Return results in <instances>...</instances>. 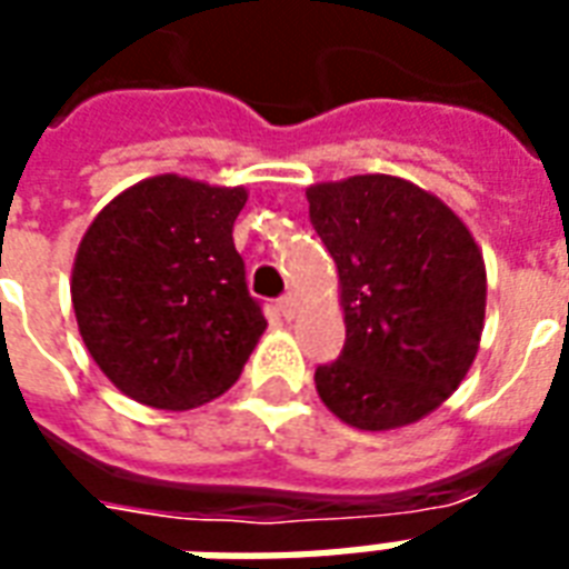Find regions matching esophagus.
I'll use <instances>...</instances> for the list:
<instances>
[{
	"instance_id": "1",
	"label": "esophagus",
	"mask_w": 569,
	"mask_h": 569,
	"mask_svg": "<svg viewBox=\"0 0 569 569\" xmlns=\"http://www.w3.org/2000/svg\"><path fill=\"white\" fill-rule=\"evenodd\" d=\"M280 313H283V319H289V322H292V319L298 317V296H292V292H289V296L280 298Z\"/></svg>"
}]
</instances>
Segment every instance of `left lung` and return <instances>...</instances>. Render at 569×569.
<instances>
[{"label":"left lung","mask_w":569,"mask_h":569,"mask_svg":"<svg viewBox=\"0 0 569 569\" xmlns=\"http://www.w3.org/2000/svg\"><path fill=\"white\" fill-rule=\"evenodd\" d=\"M310 222L338 264L347 343L319 365L340 422L391 431L435 413L477 359L486 262L456 210L391 174L307 189Z\"/></svg>","instance_id":"obj_1"}]
</instances>
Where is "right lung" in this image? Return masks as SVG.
Returning a JSON list of instances; mask_svg holds the SVG:
<instances>
[{
  "label": "right lung",
  "instance_id": "add662e5",
  "mask_svg": "<svg viewBox=\"0 0 569 569\" xmlns=\"http://www.w3.org/2000/svg\"><path fill=\"white\" fill-rule=\"evenodd\" d=\"M243 187L156 174L104 204L71 264L78 331L132 401L192 410L241 377L262 331L234 220Z\"/></svg>",
  "mask_w": 569,
  "mask_h": 569
}]
</instances>
